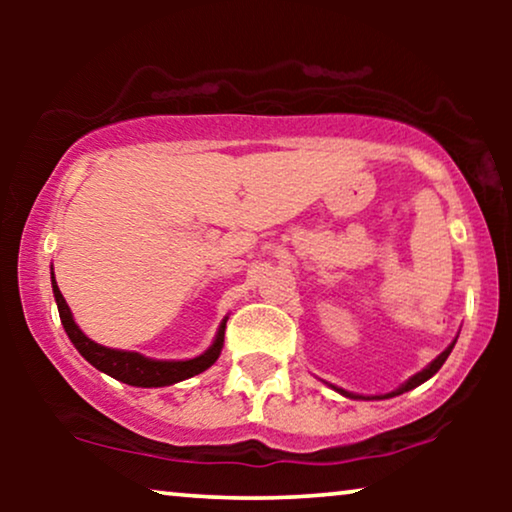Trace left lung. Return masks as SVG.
I'll use <instances>...</instances> for the list:
<instances>
[{"label":"left lung","instance_id":"obj_1","mask_svg":"<svg viewBox=\"0 0 512 512\" xmlns=\"http://www.w3.org/2000/svg\"><path fill=\"white\" fill-rule=\"evenodd\" d=\"M452 347H454V342H452V345H450V347H447V349H445V352H443V354H440V356H438V359H436V361H433V363H431V366H429V368H424V370H422V373H417L415 377H410V380H408V382H405L401 389L391 391V394H387V396H373V398H391V396L405 394V391H410V389H415V387H419V384H422V382H426V380H429V377H431V375H436V373H438V370H440V366H443V363H445V359H447V356H450V352H452ZM338 391H340V394H345V396H352V394H347V391H342V389H338ZM352 398H354V396H352Z\"/></svg>","mask_w":512,"mask_h":512}]
</instances>
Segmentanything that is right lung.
Segmentation results:
<instances>
[{
    "instance_id": "obj_1",
    "label": "right lung",
    "mask_w": 512,
    "mask_h": 512,
    "mask_svg": "<svg viewBox=\"0 0 512 512\" xmlns=\"http://www.w3.org/2000/svg\"><path fill=\"white\" fill-rule=\"evenodd\" d=\"M53 293H55V303H58V312L62 319V326L69 335V340L74 342V347L79 349L83 359L88 363H93L97 370L107 373L116 380H121L125 384H132V387H167V384L181 382L186 377H193L207 370L212 363L219 359L221 349H223V333H226V319L216 333L214 345L207 349L205 354L198 356V359L191 361H153V359H144L135 352H118V349H109L93 342L86 335L81 333V328L74 324L72 312L62 298V293L55 284L53 277Z\"/></svg>"
}]
</instances>
